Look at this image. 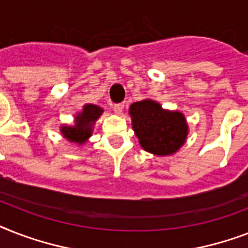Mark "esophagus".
<instances>
[{
  "mask_svg": "<svg viewBox=\"0 0 248 248\" xmlns=\"http://www.w3.org/2000/svg\"><path fill=\"white\" fill-rule=\"evenodd\" d=\"M124 103H118V104H114V107H113V109H114V112H116L117 114H121L122 110H124Z\"/></svg>",
  "mask_w": 248,
  "mask_h": 248,
  "instance_id": "esophagus-1",
  "label": "esophagus"
}]
</instances>
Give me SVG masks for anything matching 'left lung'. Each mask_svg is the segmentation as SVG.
Instances as JSON below:
<instances>
[{
  "mask_svg": "<svg viewBox=\"0 0 248 248\" xmlns=\"http://www.w3.org/2000/svg\"><path fill=\"white\" fill-rule=\"evenodd\" d=\"M128 113L144 151L155 155H169L185 143L188 124L183 113L165 110L159 103L151 99L131 104Z\"/></svg>",
  "mask_w": 248,
  "mask_h": 248,
  "instance_id": "1",
  "label": "left lung"
}]
</instances>
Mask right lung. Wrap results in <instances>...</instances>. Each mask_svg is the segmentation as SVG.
<instances>
[{"mask_svg": "<svg viewBox=\"0 0 248 248\" xmlns=\"http://www.w3.org/2000/svg\"><path fill=\"white\" fill-rule=\"evenodd\" d=\"M103 109L95 104H86L82 112L78 113L75 118L73 126H63L60 131L68 141L71 143L85 144L91 134L93 126L97 121V118L103 114Z\"/></svg>", "mask_w": 248, "mask_h": 248, "instance_id": "add662e5", "label": "right lung"}]
</instances>
